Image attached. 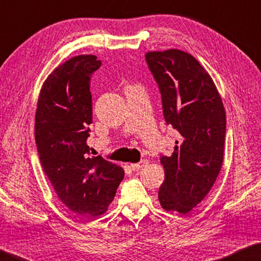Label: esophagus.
Wrapping results in <instances>:
<instances>
[{
	"instance_id": "obj_1",
	"label": "esophagus",
	"mask_w": 261,
	"mask_h": 261,
	"mask_svg": "<svg viewBox=\"0 0 261 261\" xmlns=\"http://www.w3.org/2000/svg\"><path fill=\"white\" fill-rule=\"evenodd\" d=\"M147 164H148V161L144 160V161H141L140 163L131 164V168H132V171H139V170H141V168H144Z\"/></svg>"
}]
</instances>
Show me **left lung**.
<instances>
[{"mask_svg": "<svg viewBox=\"0 0 261 261\" xmlns=\"http://www.w3.org/2000/svg\"><path fill=\"white\" fill-rule=\"evenodd\" d=\"M166 124L178 134L171 156H161L165 180L158 191L167 212L188 214L211 191L221 171L226 116L211 75L180 49L149 52Z\"/></svg>", "mask_w": 261, "mask_h": 261, "instance_id": "1", "label": "left lung"}]
</instances>
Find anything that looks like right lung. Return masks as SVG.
Listing matches in <instances>:
<instances>
[{
    "label": "right lung",
    "instance_id": "right-lung-1",
    "mask_svg": "<svg viewBox=\"0 0 261 261\" xmlns=\"http://www.w3.org/2000/svg\"><path fill=\"white\" fill-rule=\"evenodd\" d=\"M101 65L95 55H79L56 68L38 97L35 140L40 164L63 205L79 218L98 216L113 201L123 168L90 157L93 122L90 78Z\"/></svg>",
    "mask_w": 261,
    "mask_h": 261
}]
</instances>
